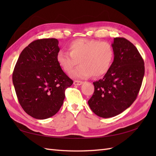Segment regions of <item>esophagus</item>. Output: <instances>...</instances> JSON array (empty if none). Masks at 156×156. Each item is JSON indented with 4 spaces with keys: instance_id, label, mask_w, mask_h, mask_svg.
<instances>
[{
    "instance_id": "esophagus-1",
    "label": "esophagus",
    "mask_w": 156,
    "mask_h": 156,
    "mask_svg": "<svg viewBox=\"0 0 156 156\" xmlns=\"http://www.w3.org/2000/svg\"><path fill=\"white\" fill-rule=\"evenodd\" d=\"M82 84H83V82H82V81H79V80H75V81H74V85L80 86V85H81Z\"/></svg>"
}]
</instances>
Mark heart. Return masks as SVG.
I'll list each match as a JSON object with an SVG mask.
<instances>
[{
    "instance_id": "heart-1",
    "label": "heart",
    "mask_w": 156,
    "mask_h": 156,
    "mask_svg": "<svg viewBox=\"0 0 156 156\" xmlns=\"http://www.w3.org/2000/svg\"><path fill=\"white\" fill-rule=\"evenodd\" d=\"M68 51H59L56 59L64 72H71L74 78H94L105 75L111 68L114 59V49L111 44L95 39H78L68 45Z\"/></svg>"
}]
</instances>
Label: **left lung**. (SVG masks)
<instances>
[{"mask_svg": "<svg viewBox=\"0 0 156 156\" xmlns=\"http://www.w3.org/2000/svg\"><path fill=\"white\" fill-rule=\"evenodd\" d=\"M114 60L102 79L93 82L94 92L88 101L98 117L121 113L136 99L145 74L144 59L136 47L123 37L114 38Z\"/></svg>", "mask_w": 156, "mask_h": 156, "instance_id": "obj_1", "label": "left lung"}]
</instances>
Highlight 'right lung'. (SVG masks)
<instances>
[{"mask_svg":"<svg viewBox=\"0 0 156 156\" xmlns=\"http://www.w3.org/2000/svg\"><path fill=\"white\" fill-rule=\"evenodd\" d=\"M57 39H37L20 54L12 73V82L20 105L37 119L55 115L63 105L66 89L73 81L56 59Z\"/></svg>","mask_w":156,"mask_h":156,"instance_id":"right-lung-1","label":"right lung"}]
</instances>
